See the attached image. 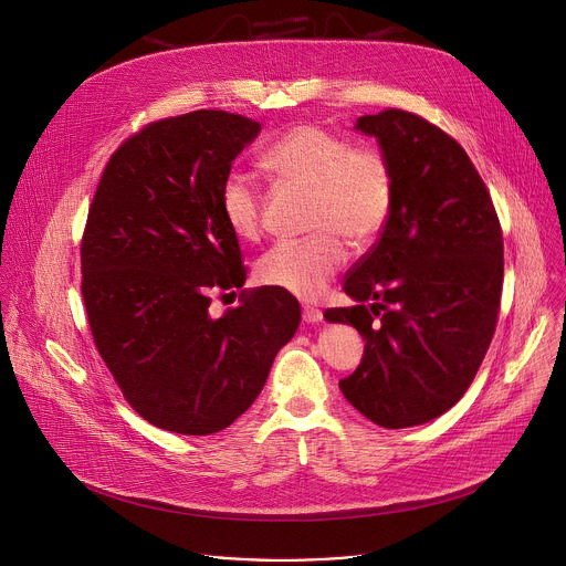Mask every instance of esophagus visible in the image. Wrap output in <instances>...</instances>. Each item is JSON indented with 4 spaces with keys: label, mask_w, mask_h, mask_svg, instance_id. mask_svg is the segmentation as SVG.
<instances>
[{
    "label": "esophagus",
    "mask_w": 566,
    "mask_h": 566,
    "mask_svg": "<svg viewBox=\"0 0 566 566\" xmlns=\"http://www.w3.org/2000/svg\"><path fill=\"white\" fill-rule=\"evenodd\" d=\"M302 319L306 322V325H317V322H322V311L315 308V306H304L302 308Z\"/></svg>",
    "instance_id": "34e87169"
}]
</instances>
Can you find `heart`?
<instances>
[{"label":"heart","mask_w":566,"mask_h":566,"mask_svg":"<svg viewBox=\"0 0 566 566\" xmlns=\"http://www.w3.org/2000/svg\"><path fill=\"white\" fill-rule=\"evenodd\" d=\"M264 168L311 192L304 241H277L255 266V277L297 297L313 300L345 264L347 239L365 249L385 230L394 208V172L374 145H352L322 125L300 123L286 129L266 151ZM226 226L239 239H255L262 228V192L258 184L232 172L219 190Z\"/></svg>","instance_id":"1"}]
</instances>
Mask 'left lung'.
I'll return each mask as SVG.
<instances>
[{
	"mask_svg": "<svg viewBox=\"0 0 566 566\" xmlns=\"http://www.w3.org/2000/svg\"><path fill=\"white\" fill-rule=\"evenodd\" d=\"M394 172V208L352 269L356 306L327 308L365 340L340 380L352 406L380 428L428 423L470 387L497 327L504 239L493 199L465 149L426 118L385 109L360 116Z\"/></svg>",
	"mask_w": 566,
	"mask_h": 566,
	"instance_id": "1",
	"label": "left lung"
}]
</instances>
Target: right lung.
<instances>
[{
    "label": "right lung",
    "mask_w": 566,
    "mask_h": 566,
    "mask_svg": "<svg viewBox=\"0 0 566 566\" xmlns=\"http://www.w3.org/2000/svg\"><path fill=\"white\" fill-rule=\"evenodd\" d=\"M258 134L221 109L149 123L112 154L90 206L80 266L92 336L125 400L160 430L228 428L300 325L297 300L273 286L208 311L212 289L247 282L219 190Z\"/></svg>",
    "instance_id": "obj_1"
}]
</instances>
